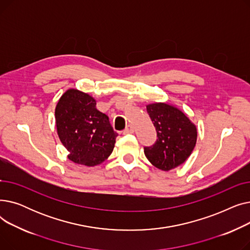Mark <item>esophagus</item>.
<instances>
[{"label":"esophagus","mask_w":250,"mask_h":250,"mask_svg":"<svg viewBox=\"0 0 250 250\" xmlns=\"http://www.w3.org/2000/svg\"><path fill=\"white\" fill-rule=\"evenodd\" d=\"M123 133H124V135H126V134H132V133H134V128H133V126H132V125H127Z\"/></svg>","instance_id":"1"}]
</instances>
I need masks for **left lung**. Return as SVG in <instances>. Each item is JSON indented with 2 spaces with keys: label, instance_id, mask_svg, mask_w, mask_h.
Here are the masks:
<instances>
[{
  "label": "left lung",
  "instance_id": "8db88e82",
  "mask_svg": "<svg viewBox=\"0 0 250 250\" xmlns=\"http://www.w3.org/2000/svg\"><path fill=\"white\" fill-rule=\"evenodd\" d=\"M146 107L158 139L153 146L144 148V153L155 167L169 171L185 163L190 156L198 130L189 118L173 105L156 102Z\"/></svg>",
  "mask_w": 250,
  "mask_h": 250
}]
</instances>
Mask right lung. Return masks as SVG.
<instances>
[{
	"mask_svg": "<svg viewBox=\"0 0 250 250\" xmlns=\"http://www.w3.org/2000/svg\"><path fill=\"white\" fill-rule=\"evenodd\" d=\"M55 115L59 138L71 161L90 167L110 156L117 134L108 116L97 110L93 97L69 89L60 98Z\"/></svg>",
	"mask_w": 250,
	"mask_h": 250,
	"instance_id": "right-lung-1",
	"label": "right lung"
}]
</instances>
